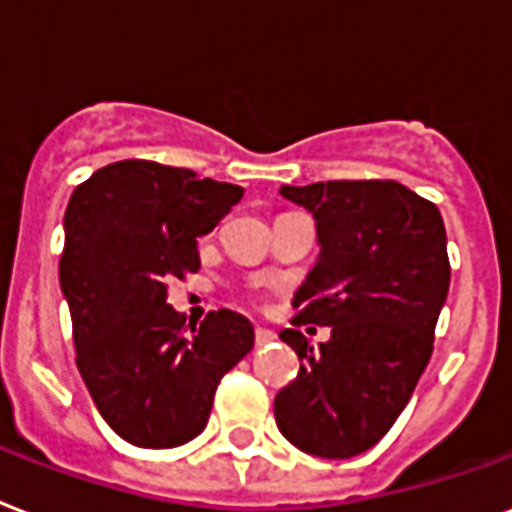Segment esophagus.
I'll use <instances>...</instances> for the list:
<instances>
[{"instance_id": "obj_1", "label": "esophagus", "mask_w": 512, "mask_h": 512, "mask_svg": "<svg viewBox=\"0 0 512 512\" xmlns=\"http://www.w3.org/2000/svg\"><path fill=\"white\" fill-rule=\"evenodd\" d=\"M273 338H276V335H273L271 330H265V327H257V330H255V343H257V346H268V343H271Z\"/></svg>"}]
</instances>
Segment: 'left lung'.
I'll return each mask as SVG.
<instances>
[{
    "instance_id": "8db88e82",
    "label": "left lung",
    "mask_w": 512,
    "mask_h": 512,
    "mask_svg": "<svg viewBox=\"0 0 512 512\" xmlns=\"http://www.w3.org/2000/svg\"><path fill=\"white\" fill-rule=\"evenodd\" d=\"M314 217L319 255L292 298L298 325L330 327L317 349L282 330L303 365L273 400L292 446L349 459L384 438L432 357L448 298L446 228L438 206L392 179L284 185Z\"/></svg>"
}]
</instances>
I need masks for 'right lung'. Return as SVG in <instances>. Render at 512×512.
<instances>
[{
	"label": "right lung",
	"mask_w": 512,
	"mask_h": 512,
	"mask_svg": "<svg viewBox=\"0 0 512 512\" xmlns=\"http://www.w3.org/2000/svg\"><path fill=\"white\" fill-rule=\"evenodd\" d=\"M241 195L190 169L120 161L69 198L58 279L77 368L101 419L131 446L174 448L201 435L220 378L255 346V327L236 311H212L185 335L166 303V284L201 268L195 239Z\"/></svg>",
	"instance_id": "obj_1"
}]
</instances>
